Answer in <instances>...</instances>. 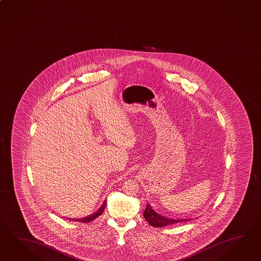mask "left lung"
<instances>
[{
	"instance_id": "obj_1",
	"label": "left lung",
	"mask_w": 261,
	"mask_h": 261,
	"mask_svg": "<svg viewBox=\"0 0 261 261\" xmlns=\"http://www.w3.org/2000/svg\"><path fill=\"white\" fill-rule=\"evenodd\" d=\"M144 219L147 220L149 224L153 227L160 228V227H165L169 225L177 224V223H181L191 220V219H170L164 217L162 215L159 214L156 211H154L152 207V205L147 203L146 207L144 210L143 213Z\"/></svg>"
}]
</instances>
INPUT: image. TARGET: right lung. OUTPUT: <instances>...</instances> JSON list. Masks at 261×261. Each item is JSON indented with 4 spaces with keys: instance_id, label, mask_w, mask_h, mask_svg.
<instances>
[{
    "instance_id": "1",
    "label": "right lung",
    "mask_w": 261,
    "mask_h": 261,
    "mask_svg": "<svg viewBox=\"0 0 261 261\" xmlns=\"http://www.w3.org/2000/svg\"><path fill=\"white\" fill-rule=\"evenodd\" d=\"M106 205H107V199L103 201V203H102V205L100 206V208L97 210V211H95L93 214L90 215V216H87V217H84V218H82V219H79V220H76V219H72V220H75V221H80V222H83V223H86V222H91L92 220H95L97 217H99L100 215L102 214V212L105 211V207H106ZM70 220V219H69Z\"/></svg>"
}]
</instances>
